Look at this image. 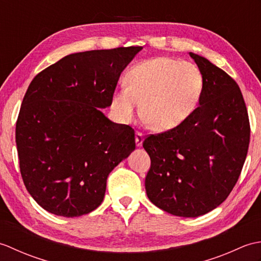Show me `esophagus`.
<instances>
[{
    "label": "esophagus",
    "mask_w": 261,
    "mask_h": 261,
    "mask_svg": "<svg viewBox=\"0 0 261 261\" xmlns=\"http://www.w3.org/2000/svg\"><path fill=\"white\" fill-rule=\"evenodd\" d=\"M142 142H143V134H141V132H139V131H137L136 132V143H137V146L141 147Z\"/></svg>",
    "instance_id": "obj_1"
}]
</instances>
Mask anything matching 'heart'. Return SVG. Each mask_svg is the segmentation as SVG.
Segmentation results:
<instances>
[{
	"instance_id": "heart-1",
	"label": "heart",
	"mask_w": 261,
	"mask_h": 261,
	"mask_svg": "<svg viewBox=\"0 0 261 261\" xmlns=\"http://www.w3.org/2000/svg\"><path fill=\"white\" fill-rule=\"evenodd\" d=\"M204 76L195 64L156 57L135 65L125 75V86L111 97V108L123 122L141 113L154 131L180 125L196 110L204 92Z\"/></svg>"
}]
</instances>
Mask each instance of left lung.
Returning a JSON list of instances; mask_svg holds the SVG:
<instances>
[{"label": "left lung", "mask_w": 261, "mask_h": 261, "mask_svg": "<svg viewBox=\"0 0 261 261\" xmlns=\"http://www.w3.org/2000/svg\"><path fill=\"white\" fill-rule=\"evenodd\" d=\"M190 56L204 76L199 107L184 123L148 136L142 145L151 160L148 198L165 212L196 218L233 190L247 157L250 123L236 81L206 58Z\"/></svg>", "instance_id": "8db88e82"}]
</instances>
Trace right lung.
<instances>
[{
	"mask_svg": "<svg viewBox=\"0 0 261 261\" xmlns=\"http://www.w3.org/2000/svg\"><path fill=\"white\" fill-rule=\"evenodd\" d=\"M142 47L71 54L30 83L15 126L20 171L33 199L75 218L103 202L108 176L136 149L135 130L99 109Z\"/></svg>",
	"mask_w": 261,
	"mask_h": 261,
	"instance_id": "1",
	"label": "right lung"
}]
</instances>
